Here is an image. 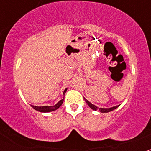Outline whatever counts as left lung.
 Here are the masks:
<instances>
[{"instance_id": "obj_1", "label": "left lung", "mask_w": 151, "mask_h": 151, "mask_svg": "<svg viewBox=\"0 0 151 151\" xmlns=\"http://www.w3.org/2000/svg\"><path fill=\"white\" fill-rule=\"evenodd\" d=\"M85 102L87 103L88 105V106L91 108L92 110H98L100 112H101V113H108V112H110V111H112V110H115V109H116V108L119 106V105H118V106H113V107H110V108H99V109H98V108H97V106H96L95 105H94V104H92L91 103L89 102V101H88V100L85 99Z\"/></svg>"}]
</instances>
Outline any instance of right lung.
Listing matches in <instances>:
<instances>
[{
    "label": "right lung",
    "mask_w": 151,
    "mask_h": 151,
    "mask_svg": "<svg viewBox=\"0 0 151 151\" xmlns=\"http://www.w3.org/2000/svg\"><path fill=\"white\" fill-rule=\"evenodd\" d=\"M66 90L67 89H65V91H63V94H65L66 93ZM64 101V98L63 99L60 100L59 102L57 103V104L54 105V106H33V105H31L32 107L34 108L35 110H37V111H39L41 112V113H48V112H51V111H54V110H56L57 109L60 107V106L62 105L63 102Z\"/></svg>",
    "instance_id": "1"
}]
</instances>
